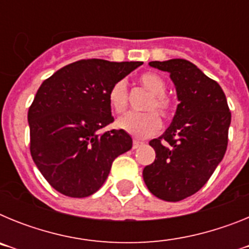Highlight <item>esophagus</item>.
I'll use <instances>...</instances> for the list:
<instances>
[{"mask_svg":"<svg viewBox=\"0 0 249 249\" xmlns=\"http://www.w3.org/2000/svg\"><path fill=\"white\" fill-rule=\"evenodd\" d=\"M142 144H143V143H142V142H140V141L135 140V141H133V149H137L138 147L142 146Z\"/></svg>","mask_w":249,"mask_h":249,"instance_id":"1","label":"esophagus"}]
</instances>
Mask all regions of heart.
Segmentation results:
<instances>
[{
  "label": "heart",
  "mask_w": 249,
  "mask_h": 249,
  "mask_svg": "<svg viewBox=\"0 0 249 249\" xmlns=\"http://www.w3.org/2000/svg\"><path fill=\"white\" fill-rule=\"evenodd\" d=\"M138 82L146 91H148L149 97L144 105V109L148 112H128L123 114L116 122L117 127L135 138H148L156 135L160 129V120L157 111L162 117L167 118L172 114L173 103L171 98L167 97V86L163 78L153 72H146L138 77ZM128 91L127 85L123 80L117 81L112 85L108 91V102L111 108L117 113L126 109Z\"/></svg>",
  "instance_id": "obj_1"
}]
</instances>
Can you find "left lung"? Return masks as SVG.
Wrapping results in <instances>:
<instances>
[{
  "mask_svg": "<svg viewBox=\"0 0 249 249\" xmlns=\"http://www.w3.org/2000/svg\"><path fill=\"white\" fill-rule=\"evenodd\" d=\"M149 66L168 72L179 105L166 132L149 142L156 160L144 167L143 179L152 195L178 202L198 192L223 160L231 112L221 86L190 61Z\"/></svg>",
  "mask_w": 249,
  "mask_h": 249,
  "instance_id": "8db88e82",
  "label": "left lung"
}]
</instances>
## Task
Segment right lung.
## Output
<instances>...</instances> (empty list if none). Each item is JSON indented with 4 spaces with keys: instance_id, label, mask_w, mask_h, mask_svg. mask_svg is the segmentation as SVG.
I'll list each match as a JSON object with an SVG mask.
<instances>
[{
    "instance_id": "1",
    "label": "right lung",
    "mask_w": 249,
    "mask_h": 249,
    "mask_svg": "<svg viewBox=\"0 0 249 249\" xmlns=\"http://www.w3.org/2000/svg\"><path fill=\"white\" fill-rule=\"evenodd\" d=\"M143 62L81 59L43 81L28 109L31 156L46 181L62 195L97 192L112 162L132 148L122 129L100 133L113 122L108 91Z\"/></svg>"
}]
</instances>
